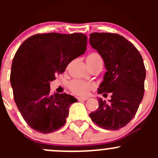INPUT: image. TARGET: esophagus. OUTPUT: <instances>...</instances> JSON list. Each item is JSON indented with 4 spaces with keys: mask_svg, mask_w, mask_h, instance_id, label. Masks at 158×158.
I'll return each mask as SVG.
<instances>
[{
    "mask_svg": "<svg viewBox=\"0 0 158 158\" xmlns=\"http://www.w3.org/2000/svg\"><path fill=\"white\" fill-rule=\"evenodd\" d=\"M87 99H88L87 97H79V98H78V100H79V101H86Z\"/></svg>",
    "mask_w": 158,
    "mask_h": 158,
    "instance_id": "34e87169",
    "label": "esophagus"
}]
</instances>
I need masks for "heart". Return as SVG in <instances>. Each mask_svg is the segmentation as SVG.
I'll return each mask as SVG.
<instances>
[{"label": "heart", "instance_id": "b5f03b06", "mask_svg": "<svg viewBox=\"0 0 158 158\" xmlns=\"http://www.w3.org/2000/svg\"><path fill=\"white\" fill-rule=\"evenodd\" d=\"M88 59H97L101 58L100 56L96 52L91 53L87 57ZM94 87V85L92 82H86L82 79H74L69 83V88L70 90L74 93L78 95H85L89 93V91Z\"/></svg>", "mask_w": 158, "mask_h": 158}]
</instances>
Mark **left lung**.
I'll use <instances>...</instances> for the list:
<instances>
[{
    "mask_svg": "<svg viewBox=\"0 0 158 158\" xmlns=\"http://www.w3.org/2000/svg\"><path fill=\"white\" fill-rule=\"evenodd\" d=\"M89 44L104 60L107 71L98 93L111 92L109 103L98 99V108L90 113L98 126L118 130L135 117L144 92L145 67L136 47L117 33H92Z\"/></svg>",
    "mask_w": 158,
    "mask_h": 158,
    "instance_id": "8db88e82",
    "label": "left lung"
}]
</instances>
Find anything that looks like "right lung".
<instances>
[{
  "label": "right lung",
  "instance_id": "1",
  "mask_svg": "<svg viewBox=\"0 0 158 158\" xmlns=\"http://www.w3.org/2000/svg\"><path fill=\"white\" fill-rule=\"evenodd\" d=\"M87 36L74 33H39L20 46L12 62L10 83L14 101L31 128L47 134L66 123L71 104L68 94L50 93L49 82L86 50Z\"/></svg>",
  "mask_w": 158,
  "mask_h": 158
}]
</instances>
